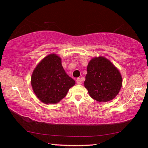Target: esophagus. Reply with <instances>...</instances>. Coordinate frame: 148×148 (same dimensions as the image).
Here are the masks:
<instances>
[{"instance_id":"obj_1","label":"esophagus","mask_w":148,"mask_h":148,"mask_svg":"<svg viewBox=\"0 0 148 148\" xmlns=\"http://www.w3.org/2000/svg\"><path fill=\"white\" fill-rule=\"evenodd\" d=\"M76 82H77V84L79 85L82 84V79L79 78V77H77V78L76 79Z\"/></svg>"}]
</instances>
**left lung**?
I'll return each instance as SVG.
<instances>
[{"mask_svg": "<svg viewBox=\"0 0 148 148\" xmlns=\"http://www.w3.org/2000/svg\"><path fill=\"white\" fill-rule=\"evenodd\" d=\"M85 87L90 96L99 102L114 99L122 86L119 71L109 60L103 57H95L87 65Z\"/></svg>", "mask_w": 148, "mask_h": 148, "instance_id": "1", "label": "left lung"}]
</instances>
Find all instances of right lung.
<instances>
[{"label": "right lung", "mask_w": 148, "mask_h": 148, "mask_svg": "<svg viewBox=\"0 0 148 148\" xmlns=\"http://www.w3.org/2000/svg\"><path fill=\"white\" fill-rule=\"evenodd\" d=\"M75 81L65 72L56 54L45 57L34 70L31 85L35 95L45 104H56L65 97Z\"/></svg>", "instance_id": "add662e5"}]
</instances>
